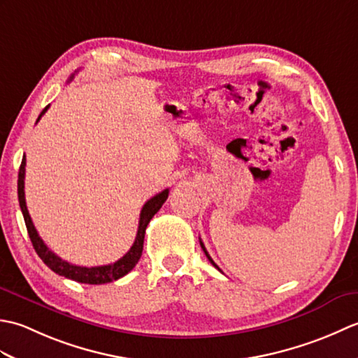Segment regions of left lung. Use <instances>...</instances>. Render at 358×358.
<instances>
[{
  "instance_id": "1",
  "label": "left lung",
  "mask_w": 358,
  "mask_h": 358,
  "mask_svg": "<svg viewBox=\"0 0 358 358\" xmlns=\"http://www.w3.org/2000/svg\"><path fill=\"white\" fill-rule=\"evenodd\" d=\"M200 245H201V248H203V250H204V254H206V257H208V260H209V262H210L212 264H214V266H215V268H217V269L220 271V268H218V266L215 264V262H214V260H212V258H210V255L208 254V250H206V248H204V245H203V241H201V240H200Z\"/></svg>"
}]
</instances>
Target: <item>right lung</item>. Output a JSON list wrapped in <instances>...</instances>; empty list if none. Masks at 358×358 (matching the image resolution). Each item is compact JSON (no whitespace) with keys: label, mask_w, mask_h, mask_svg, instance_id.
I'll return each mask as SVG.
<instances>
[{"label":"right lung","mask_w":358,"mask_h":358,"mask_svg":"<svg viewBox=\"0 0 358 358\" xmlns=\"http://www.w3.org/2000/svg\"><path fill=\"white\" fill-rule=\"evenodd\" d=\"M71 80H72V77H71ZM48 109H49V106H45L36 121H40V118L44 115ZM24 175H26V158H22L21 166H20V172H18V201H20L22 217H24L30 241H32L34 249L36 250L38 257L41 258L48 268H50L53 272L58 273V275L71 278L73 281H78V283H86V285L110 283V281H115L121 277H124L127 272H131L135 268V264L138 263L141 252H143V243H144V234H146V227L152 220V217L157 214L159 208L163 206V203L167 200V195H169V189H164L163 192H159L155 196H152V199L149 201H146V204H144L141 209V214H140L138 231H136L135 241H134L132 248L127 250V254L124 257H121L118 262L112 263V264L86 268V266L71 264L66 260H62V258H59L57 254H53L52 250L44 245V241L40 238V235H38V232L35 229L32 218H30L27 206H26Z\"/></svg>","instance_id":"1"}]
</instances>
